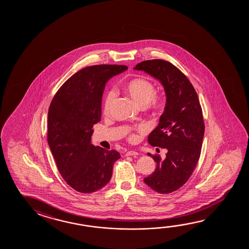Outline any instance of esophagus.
<instances>
[{
	"instance_id": "34e87169",
	"label": "esophagus",
	"mask_w": 249,
	"mask_h": 249,
	"mask_svg": "<svg viewBox=\"0 0 249 249\" xmlns=\"http://www.w3.org/2000/svg\"><path fill=\"white\" fill-rule=\"evenodd\" d=\"M130 155H133V156H137V155H139V153L133 150L127 151L126 153V156H130Z\"/></svg>"
}]
</instances>
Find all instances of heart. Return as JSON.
Masks as SVG:
<instances>
[{
	"instance_id": "1",
	"label": "heart",
	"mask_w": 249,
	"mask_h": 249,
	"mask_svg": "<svg viewBox=\"0 0 249 249\" xmlns=\"http://www.w3.org/2000/svg\"><path fill=\"white\" fill-rule=\"evenodd\" d=\"M124 92L130 97L139 106L144 107L148 105L154 110H159L162 106L163 102L162 100L155 96V88L152 82L142 79L137 78L134 79L130 82H127L123 88ZM115 100V94L114 92H109L107 94L106 98L103 103V113L107 114L110 111L111 107L114 104ZM136 130L140 133H144L146 128L143 126H140L136 128ZM138 138L135 134H131L129 135V140L135 142Z\"/></svg>"
}]
</instances>
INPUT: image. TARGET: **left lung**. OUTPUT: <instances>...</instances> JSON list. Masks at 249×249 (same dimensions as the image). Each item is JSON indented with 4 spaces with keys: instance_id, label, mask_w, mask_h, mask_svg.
<instances>
[{
    "instance_id": "8db88e82",
    "label": "left lung",
    "mask_w": 249,
    "mask_h": 249,
    "mask_svg": "<svg viewBox=\"0 0 249 249\" xmlns=\"http://www.w3.org/2000/svg\"><path fill=\"white\" fill-rule=\"evenodd\" d=\"M134 70L144 71L163 86L166 106L158 126L148 136L154 147L167 150L165 159L155 160V172L144 179L149 188L160 194L176 191L188 181L200 159L203 141V115L196 89L176 66L164 60L144 61Z\"/></svg>"
}]
</instances>
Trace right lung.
I'll use <instances>...</instances> for the list:
<instances>
[{"label":"right lung","instance_id":"right-lung-1","mask_svg":"<svg viewBox=\"0 0 249 249\" xmlns=\"http://www.w3.org/2000/svg\"><path fill=\"white\" fill-rule=\"evenodd\" d=\"M124 65H95L78 71L54 95L48 114V143L66 182L80 193L98 191L109 182L117 151L94 146L93 126L102 117L104 88Z\"/></svg>","mask_w":249,"mask_h":249}]
</instances>
